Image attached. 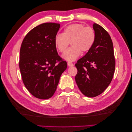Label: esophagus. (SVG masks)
Listing matches in <instances>:
<instances>
[{"label":"esophagus","mask_w":132,"mask_h":132,"mask_svg":"<svg viewBox=\"0 0 132 132\" xmlns=\"http://www.w3.org/2000/svg\"><path fill=\"white\" fill-rule=\"evenodd\" d=\"M68 66L70 67V66H73L74 64H73V63H72V62H68Z\"/></svg>","instance_id":"esophagus-1"}]
</instances>
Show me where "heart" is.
I'll use <instances>...</instances> for the list:
<instances>
[{
  "instance_id": "1",
  "label": "heart",
  "mask_w": 132,
  "mask_h": 132,
  "mask_svg": "<svg viewBox=\"0 0 132 132\" xmlns=\"http://www.w3.org/2000/svg\"><path fill=\"white\" fill-rule=\"evenodd\" d=\"M95 40L96 33L93 28L76 23L66 27L62 34L56 35L54 44L59 52L63 53L70 43L71 47L64 52L62 57L67 61H73L79 57L81 52L89 51Z\"/></svg>"
}]
</instances>
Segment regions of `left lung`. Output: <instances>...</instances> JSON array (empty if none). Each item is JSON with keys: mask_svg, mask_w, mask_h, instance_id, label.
<instances>
[{"mask_svg": "<svg viewBox=\"0 0 132 132\" xmlns=\"http://www.w3.org/2000/svg\"><path fill=\"white\" fill-rule=\"evenodd\" d=\"M96 40L91 50L75 63L78 88L85 96L93 97L104 91L111 83L115 70L112 41L108 33L96 23L93 24Z\"/></svg>", "mask_w": 132, "mask_h": 132, "instance_id": "8db88e82", "label": "left lung"}]
</instances>
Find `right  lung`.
Instances as JSON below:
<instances>
[{
	"mask_svg": "<svg viewBox=\"0 0 132 132\" xmlns=\"http://www.w3.org/2000/svg\"><path fill=\"white\" fill-rule=\"evenodd\" d=\"M60 24L45 23L27 33L20 51L19 68L25 86L35 97H51L67 62L58 54L54 38Z\"/></svg>",
	"mask_w": 132,
	"mask_h": 132,
	"instance_id": "add662e5",
	"label": "right lung"
}]
</instances>
